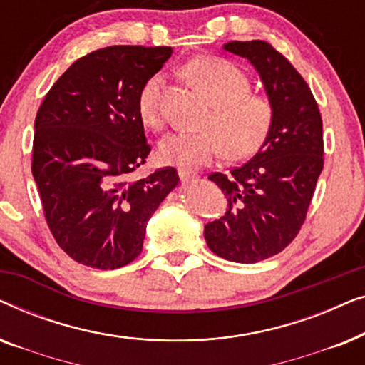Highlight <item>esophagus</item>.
I'll return each instance as SVG.
<instances>
[{
    "instance_id": "obj_1",
    "label": "esophagus",
    "mask_w": 365,
    "mask_h": 365,
    "mask_svg": "<svg viewBox=\"0 0 365 365\" xmlns=\"http://www.w3.org/2000/svg\"><path fill=\"white\" fill-rule=\"evenodd\" d=\"M179 178H181L182 182H189V181H194V179H197V174L186 171V169H179Z\"/></svg>"
}]
</instances>
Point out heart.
<instances>
[{
    "label": "heart",
    "mask_w": 365,
    "mask_h": 365,
    "mask_svg": "<svg viewBox=\"0 0 365 365\" xmlns=\"http://www.w3.org/2000/svg\"><path fill=\"white\" fill-rule=\"evenodd\" d=\"M186 73L206 94L212 111L204 121L207 129L168 134L159 146L163 161L182 169H197L216 161L224 153L229 159L254 156L272 129V103L251 93L247 74L227 59H196L187 64ZM163 88L164 74L156 73L139 89L138 113L146 126L163 124Z\"/></svg>",
    "instance_id": "1"
}]
</instances>
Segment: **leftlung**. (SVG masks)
I'll list each match as a JSON object with an SVG mask.
<instances>
[{"mask_svg": "<svg viewBox=\"0 0 365 365\" xmlns=\"http://www.w3.org/2000/svg\"><path fill=\"white\" fill-rule=\"evenodd\" d=\"M224 49L257 69L274 106V124L247 163L227 174H209L227 209L204 226V237L216 256L254 264L286 249L306 221L324 168L322 118L311 88L271 44L231 41Z\"/></svg>", "mask_w": 365, "mask_h": 365, "instance_id": "8db88e82", "label": "left lung"}]
</instances>
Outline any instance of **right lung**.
<instances>
[{
    "mask_svg": "<svg viewBox=\"0 0 365 365\" xmlns=\"http://www.w3.org/2000/svg\"><path fill=\"white\" fill-rule=\"evenodd\" d=\"M171 54L168 46L98 49L74 61L38 109L31 171L44 219L83 266L108 271L133 262L148 219L179 184L171 166L133 178L151 153L139 89Z\"/></svg>",
    "mask_w": 365,
    "mask_h": 365,
    "instance_id": "add662e5",
    "label": "right lung"
}]
</instances>
